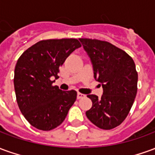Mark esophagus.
Instances as JSON below:
<instances>
[{
    "instance_id": "1",
    "label": "esophagus",
    "mask_w": 155,
    "mask_h": 155,
    "mask_svg": "<svg viewBox=\"0 0 155 155\" xmlns=\"http://www.w3.org/2000/svg\"><path fill=\"white\" fill-rule=\"evenodd\" d=\"M85 95L84 94H81V93H77V99L78 100H80V99H82V98H84Z\"/></svg>"
}]
</instances>
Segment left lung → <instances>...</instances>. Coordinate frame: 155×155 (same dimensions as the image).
I'll use <instances>...</instances> for the list:
<instances>
[{
    "label": "left lung",
    "mask_w": 155,
    "mask_h": 155,
    "mask_svg": "<svg viewBox=\"0 0 155 155\" xmlns=\"http://www.w3.org/2000/svg\"><path fill=\"white\" fill-rule=\"evenodd\" d=\"M91 59L94 77L103 87L98 98L88 94L92 107L86 116L102 130L114 129L125 120L137 94L138 73L133 59L107 41L79 39Z\"/></svg>",
    "instance_id": "obj_1"
}]
</instances>
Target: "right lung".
I'll return each instance as SVG.
<instances>
[{"instance_id":"1","label":"right lung","mask_w":155,"mask_h":155,"mask_svg":"<svg viewBox=\"0 0 155 155\" xmlns=\"http://www.w3.org/2000/svg\"><path fill=\"white\" fill-rule=\"evenodd\" d=\"M81 46L76 39L41 41L18 59L14 74L16 101L36 129L48 131L59 126L76 100L75 91H63L52 84L66 58Z\"/></svg>"}]
</instances>
